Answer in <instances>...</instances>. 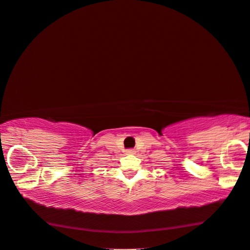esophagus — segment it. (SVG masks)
<instances>
[{
    "mask_svg": "<svg viewBox=\"0 0 250 250\" xmlns=\"http://www.w3.org/2000/svg\"><path fill=\"white\" fill-rule=\"evenodd\" d=\"M126 155H135L136 154V150L135 149H128V150L125 151Z\"/></svg>",
    "mask_w": 250,
    "mask_h": 250,
    "instance_id": "1",
    "label": "esophagus"
}]
</instances>
